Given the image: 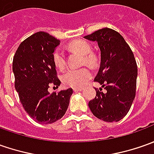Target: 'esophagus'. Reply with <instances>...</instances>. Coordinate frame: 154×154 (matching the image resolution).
Instances as JSON below:
<instances>
[{"label": "esophagus", "instance_id": "esophagus-1", "mask_svg": "<svg viewBox=\"0 0 154 154\" xmlns=\"http://www.w3.org/2000/svg\"><path fill=\"white\" fill-rule=\"evenodd\" d=\"M82 88H73V90H74V92H78V91H82Z\"/></svg>", "mask_w": 154, "mask_h": 154}]
</instances>
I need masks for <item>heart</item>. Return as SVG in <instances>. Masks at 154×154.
<instances>
[{
  "instance_id": "heart-1",
  "label": "heart",
  "mask_w": 154,
  "mask_h": 154,
  "mask_svg": "<svg viewBox=\"0 0 154 154\" xmlns=\"http://www.w3.org/2000/svg\"><path fill=\"white\" fill-rule=\"evenodd\" d=\"M69 48L72 50L77 51L83 54V63L87 64L90 66L95 65L96 59L94 54H91L92 48L89 43L82 40H77L72 42L69 44ZM53 61L54 64L58 69L63 70L66 65V60L64 51L60 48H56L53 54ZM91 72L88 68L83 67L80 69H69L62 75V82L63 83L72 88H79L86 84L88 81L91 78Z\"/></svg>"
}]
</instances>
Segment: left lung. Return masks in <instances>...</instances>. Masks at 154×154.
<instances>
[{
  "instance_id": "1",
  "label": "left lung",
  "mask_w": 154,
  "mask_h": 154,
  "mask_svg": "<svg viewBox=\"0 0 154 154\" xmlns=\"http://www.w3.org/2000/svg\"><path fill=\"white\" fill-rule=\"evenodd\" d=\"M96 41L100 49V66L94 78L106 89L95 88L88 102L92 113L106 122H118L130 111L135 97L137 65L130 46L112 29L103 28L84 36Z\"/></svg>"
}]
</instances>
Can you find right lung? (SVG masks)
Returning a JSON list of instances; mask_svg holds the SVG:
<instances>
[{
  "mask_svg": "<svg viewBox=\"0 0 154 154\" xmlns=\"http://www.w3.org/2000/svg\"><path fill=\"white\" fill-rule=\"evenodd\" d=\"M60 41L39 31L23 41L13 61L15 88L25 112L41 124H52L66 112L73 90L50 94L48 88L60 86L53 53Z\"/></svg>",
  "mask_w": 154,
  "mask_h": 154,
  "instance_id": "right-lung-1",
  "label": "right lung"
}]
</instances>
